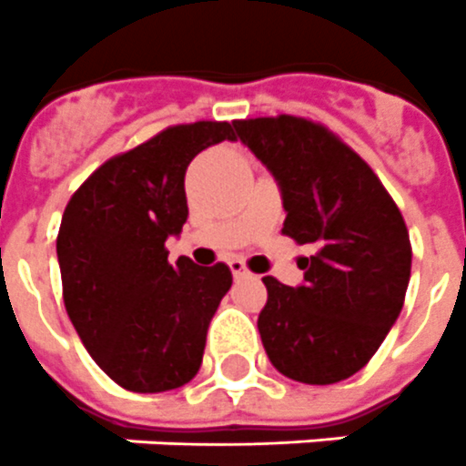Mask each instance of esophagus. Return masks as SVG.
Masks as SVG:
<instances>
[{
    "label": "esophagus",
    "mask_w": 466,
    "mask_h": 466,
    "mask_svg": "<svg viewBox=\"0 0 466 466\" xmlns=\"http://www.w3.org/2000/svg\"><path fill=\"white\" fill-rule=\"evenodd\" d=\"M228 267H230V271H233V277H236V279L248 277V267H245L243 259H230Z\"/></svg>",
    "instance_id": "1"
}]
</instances>
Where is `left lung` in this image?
I'll list each match as a JSON object with an SVG mask.
<instances>
[{
    "mask_svg": "<svg viewBox=\"0 0 466 466\" xmlns=\"http://www.w3.org/2000/svg\"><path fill=\"white\" fill-rule=\"evenodd\" d=\"M238 137L277 177L281 233L315 245L303 286L264 277L257 327L271 366L305 385L359 373L400 318L411 243L380 177L319 122L277 115L233 122Z\"/></svg>",
    "mask_w": 466,
    "mask_h": 466,
    "instance_id": "left-lung-1",
    "label": "left lung"
}]
</instances>
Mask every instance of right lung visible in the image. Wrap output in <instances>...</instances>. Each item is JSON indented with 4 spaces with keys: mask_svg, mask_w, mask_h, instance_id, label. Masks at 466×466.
Instances as JSON below:
<instances>
[{
    "mask_svg": "<svg viewBox=\"0 0 466 466\" xmlns=\"http://www.w3.org/2000/svg\"><path fill=\"white\" fill-rule=\"evenodd\" d=\"M223 139L236 141L228 122L166 127L93 170L62 216L66 315L100 370L129 392H166L195 378L233 284L223 262L170 264L166 250L187 221V166Z\"/></svg>",
    "mask_w": 466,
    "mask_h": 466,
    "instance_id": "obj_1",
    "label": "right lung"
}]
</instances>
